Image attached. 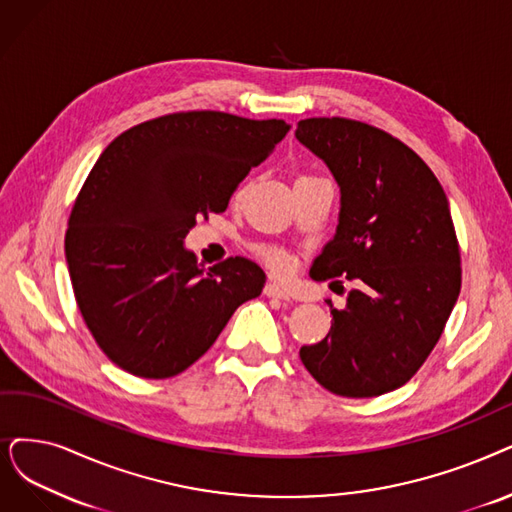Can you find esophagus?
<instances>
[{
	"instance_id": "1",
	"label": "esophagus",
	"mask_w": 512,
	"mask_h": 512,
	"mask_svg": "<svg viewBox=\"0 0 512 512\" xmlns=\"http://www.w3.org/2000/svg\"><path fill=\"white\" fill-rule=\"evenodd\" d=\"M264 294H267L269 298H281V300H290V292L283 288V285H279L277 281H269L267 285H264Z\"/></svg>"
}]
</instances>
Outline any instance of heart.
Wrapping results in <instances>:
<instances>
[{
    "label": "heart",
    "instance_id": "obj_1",
    "mask_svg": "<svg viewBox=\"0 0 512 512\" xmlns=\"http://www.w3.org/2000/svg\"><path fill=\"white\" fill-rule=\"evenodd\" d=\"M304 178V176H302ZM256 254H258V258L264 262V264H269V267L275 271V273H285L290 269V256L285 254L283 250H279V248H273V245H258L256 248Z\"/></svg>",
    "mask_w": 512,
    "mask_h": 512
}]
</instances>
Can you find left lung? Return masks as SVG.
Listing matches in <instances>:
<instances>
[{"instance_id": "left-lung-1", "label": "left lung", "mask_w": 512, "mask_h": 512, "mask_svg": "<svg viewBox=\"0 0 512 512\" xmlns=\"http://www.w3.org/2000/svg\"><path fill=\"white\" fill-rule=\"evenodd\" d=\"M296 138L340 187L332 241L311 279H355L327 336L302 346L311 376L340 397L403 386L435 349L460 294V248L443 187L401 140L344 117L298 121ZM340 283V281H338Z\"/></svg>"}]
</instances>
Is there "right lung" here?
<instances>
[{
  "instance_id": "right-lung-1",
  "label": "right lung",
  "mask_w": 512,
  "mask_h": 512,
  "mask_svg": "<svg viewBox=\"0 0 512 512\" xmlns=\"http://www.w3.org/2000/svg\"><path fill=\"white\" fill-rule=\"evenodd\" d=\"M290 132L283 119L220 111L163 115L100 153L71 210L65 256L96 344L140 378L185 372L216 342L262 269L227 258L212 269L185 248L197 218L224 212L233 191Z\"/></svg>"
}]
</instances>
